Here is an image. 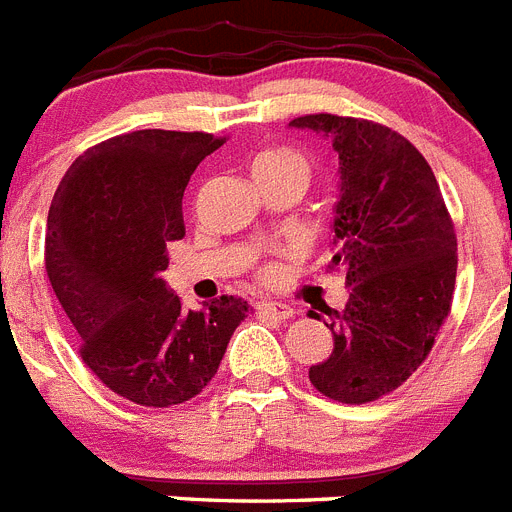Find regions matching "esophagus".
<instances>
[{"label": "esophagus", "mask_w": 512, "mask_h": 512, "mask_svg": "<svg viewBox=\"0 0 512 512\" xmlns=\"http://www.w3.org/2000/svg\"><path fill=\"white\" fill-rule=\"evenodd\" d=\"M259 310L264 313V316L279 318V321H285V318L295 316V310L285 303H259Z\"/></svg>", "instance_id": "obj_1"}]
</instances>
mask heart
Returning a JSON list of instances; mask_svg holds the SVG:
<instances>
[{"label": "heart", "mask_w": 512, "mask_h": 512, "mask_svg": "<svg viewBox=\"0 0 512 512\" xmlns=\"http://www.w3.org/2000/svg\"><path fill=\"white\" fill-rule=\"evenodd\" d=\"M279 176H298L303 181H308L310 165L308 157L303 152L285 147V144H277V147H266L259 155L253 157V178L256 181H264V178H279ZM274 274L272 264L259 266V277L269 279Z\"/></svg>", "instance_id": "heart-1"}]
</instances>
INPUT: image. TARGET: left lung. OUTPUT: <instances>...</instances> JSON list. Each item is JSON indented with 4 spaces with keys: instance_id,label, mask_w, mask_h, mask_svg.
Listing matches in <instances>:
<instances>
[{
    "instance_id": "left-lung-1",
    "label": "left lung",
    "mask_w": 512,
    "mask_h": 512,
    "mask_svg": "<svg viewBox=\"0 0 512 512\" xmlns=\"http://www.w3.org/2000/svg\"><path fill=\"white\" fill-rule=\"evenodd\" d=\"M290 124L326 134L342 163L329 269L344 272L349 303L326 308L334 352L310 368V383L342 404H368L427 360L451 313L456 227L435 173L399 131L334 113Z\"/></svg>"
}]
</instances>
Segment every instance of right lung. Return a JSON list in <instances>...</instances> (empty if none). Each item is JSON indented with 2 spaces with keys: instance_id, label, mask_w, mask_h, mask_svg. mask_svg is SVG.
<instances>
[{
  "instance_id": "add662e5",
  "label": "right lung",
  "mask_w": 512,
  "mask_h": 512,
  "mask_svg": "<svg viewBox=\"0 0 512 512\" xmlns=\"http://www.w3.org/2000/svg\"><path fill=\"white\" fill-rule=\"evenodd\" d=\"M222 144L207 131L119 134L69 165L48 209L46 274L82 362L139 406L165 409L202 393L251 310L235 295L183 310L160 279L165 251L186 235L191 173Z\"/></svg>"
}]
</instances>
